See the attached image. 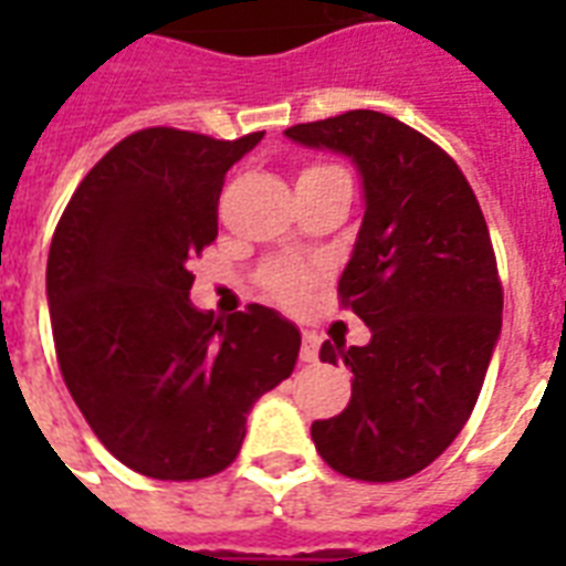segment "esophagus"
I'll return each mask as SVG.
<instances>
[{
	"instance_id": "1",
	"label": "esophagus",
	"mask_w": 566,
	"mask_h": 566,
	"mask_svg": "<svg viewBox=\"0 0 566 566\" xmlns=\"http://www.w3.org/2000/svg\"><path fill=\"white\" fill-rule=\"evenodd\" d=\"M317 355H319V337L314 335V332H305V335H302L300 358H302V361L314 364V361H317Z\"/></svg>"
}]
</instances>
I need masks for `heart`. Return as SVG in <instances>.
I'll list each match as a JSON object with an SVG mask.
<instances>
[{"label": "heart", "mask_w": 566, "mask_h": 566, "mask_svg": "<svg viewBox=\"0 0 566 566\" xmlns=\"http://www.w3.org/2000/svg\"><path fill=\"white\" fill-rule=\"evenodd\" d=\"M308 279L311 275L305 273V270H300V266H279V270L270 273V287H273L282 300L296 302L302 293H305V287H308Z\"/></svg>", "instance_id": "obj_1"}]
</instances>
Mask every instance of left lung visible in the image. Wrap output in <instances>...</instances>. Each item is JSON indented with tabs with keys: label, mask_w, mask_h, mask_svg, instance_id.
<instances>
[{
	"label": "left lung",
	"mask_w": 566,
	"mask_h": 566,
	"mask_svg": "<svg viewBox=\"0 0 566 566\" xmlns=\"http://www.w3.org/2000/svg\"><path fill=\"white\" fill-rule=\"evenodd\" d=\"M284 137L349 158L364 190L337 291L370 344H323L319 361L353 370V399L311 438L337 473L399 482L458 438L482 390L502 332L491 231L458 164L399 119L346 111Z\"/></svg>",
	"instance_id": "8db88e82"
}]
</instances>
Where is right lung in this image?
<instances>
[{"instance_id":"1","label":"right lung","mask_w":566,"mask_h":566,"mask_svg":"<svg viewBox=\"0 0 566 566\" xmlns=\"http://www.w3.org/2000/svg\"><path fill=\"white\" fill-rule=\"evenodd\" d=\"M261 137L128 135L84 176L49 247L66 390L111 455L149 479L226 470L258 396L300 358V328L279 311L213 317L190 302L188 264L217 238L222 179Z\"/></svg>"}]
</instances>
